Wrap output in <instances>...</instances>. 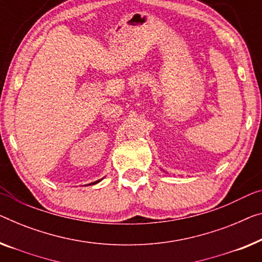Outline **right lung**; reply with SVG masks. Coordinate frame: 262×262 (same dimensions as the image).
<instances>
[{"instance_id":"add662e5","label":"right lung","mask_w":262,"mask_h":262,"mask_svg":"<svg viewBox=\"0 0 262 262\" xmlns=\"http://www.w3.org/2000/svg\"><path fill=\"white\" fill-rule=\"evenodd\" d=\"M101 180H102V179H101ZM101 180H97V181H95V182H93V183H89V185H95V183H97V182H100Z\"/></svg>"}]
</instances>
